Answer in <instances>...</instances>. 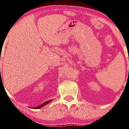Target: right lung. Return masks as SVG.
<instances>
[{
    "label": "right lung",
    "instance_id": "add662e5",
    "mask_svg": "<svg viewBox=\"0 0 129 129\" xmlns=\"http://www.w3.org/2000/svg\"><path fill=\"white\" fill-rule=\"evenodd\" d=\"M52 101V100H49V101H46V102H44L43 104L40 105H39V106H38V107H36V108H33V109H40V108H42V107H43L44 106L46 105H47L48 104H49V102H51ZM29 108H30V107H29Z\"/></svg>",
    "mask_w": 129,
    "mask_h": 129
}]
</instances>
